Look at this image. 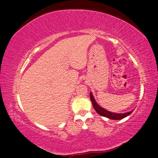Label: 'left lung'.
<instances>
[{
    "mask_svg": "<svg viewBox=\"0 0 158 158\" xmlns=\"http://www.w3.org/2000/svg\"><path fill=\"white\" fill-rule=\"evenodd\" d=\"M90 98H91L92 104H93L94 110L97 111V113L99 114L100 115L110 118V119L121 120V119H123V118H126V117L128 116L129 114H131L133 112V110H131V111L126 112V113H123V114H118V113H113V112H110L109 111H107V110L103 109V108L101 107L99 105H98V104L96 102L95 99H94V98L91 93L90 94Z\"/></svg>",
    "mask_w": 158,
    "mask_h": 158,
    "instance_id": "8db88e82",
    "label": "left lung"
}]
</instances>
